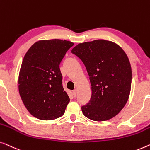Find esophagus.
I'll use <instances>...</instances> for the list:
<instances>
[{
    "mask_svg": "<svg viewBox=\"0 0 150 150\" xmlns=\"http://www.w3.org/2000/svg\"><path fill=\"white\" fill-rule=\"evenodd\" d=\"M77 88H75V90H73V96H74L75 97L77 96Z\"/></svg>",
    "mask_w": 150,
    "mask_h": 150,
    "instance_id": "esophagus-1",
    "label": "esophagus"
}]
</instances>
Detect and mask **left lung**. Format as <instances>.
Returning <instances> with one entry per match:
<instances>
[{"mask_svg":"<svg viewBox=\"0 0 150 150\" xmlns=\"http://www.w3.org/2000/svg\"><path fill=\"white\" fill-rule=\"evenodd\" d=\"M71 52L85 64L91 83V98L81 107L83 114L96 122L113 118L129 98L132 69L127 55L117 44L104 39L79 43Z\"/></svg>","mask_w":150,"mask_h":150,"instance_id":"8db88e82","label":"left lung"}]
</instances>
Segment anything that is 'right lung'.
<instances>
[{
	"instance_id": "right-lung-1",
	"label": "right lung",
	"mask_w": 150,
	"mask_h": 150,
	"mask_svg": "<svg viewBox=\"0 0 150 150\" xmlns=\"http://www.w3.org/2000/svg\"><path fill=\"white\" fill-rule=\"evenodd\" d=\"M73 42L41 40L25 54L19 73V93L34 117L52 120L62 116L70 98L62 86L60 63Z\"/></svg>"
}]
</instances>
